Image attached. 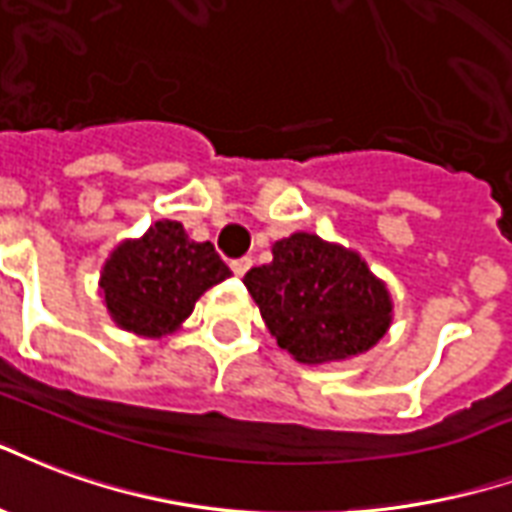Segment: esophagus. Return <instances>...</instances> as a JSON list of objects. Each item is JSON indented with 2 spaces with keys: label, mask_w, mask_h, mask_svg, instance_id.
<instances>
[{
  "label": "esophagus",
  "mask_w": 512,
  "mask_h": 512,
  "mask_svg": "<svg viewBox=\"0 0 512 512\" xmlns=\"http://www.w3.org/2000/svg\"><path fill=\"white\" fill-rule=\"evenodd\" d=\"M251 264H253V259L251 256H242V259H234L231 261V270H234V275H245V272L251 270Z\"/></svg>",
  "instance_id": "1"
}]
</instances>
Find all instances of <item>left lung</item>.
Segmentation results:
<instances>
[{
  "label": "left lung",
  "instance_id": "left-lung-1",
  "mask_svg": "<svg viewBox=\"0 0 512 512\" xmlns=\"http://www.w3.org/2000/svg\"><path fill=\"white\" fill-rule=\"evenodd\" d=\"M242 283L281 349L300 363L363 354L390 327V294L357 253L292 234L272 245V261Z\"/></svg>",
  "mask_w": 512,
  "mask_h": 512
}]
</instances>
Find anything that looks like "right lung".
<instances>
[{"label":"right lung","mask_w":512,"mask_h":512,"mask_svg":"<svg viewBox=\"0 0 512 512\" xmlns=\"http://www.w3.org/2000/svg\"><path fill=\"white\" fill-rule=\"evenodd\" d=\"M231 270L212 242H193L177 220H158L141 240L122 242L103 267V294L114 322L130 333L177 330L201 294Z\"/></svg>","instance_id":"right-lung-1"}]
</instances>
